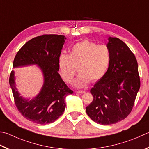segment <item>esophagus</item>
Instances as JSON below:
<instances>
[{
    "instance_id": "obj_1",
    "label": "esophagus",
    "mask_w": 149,
    "mask_h": 149,
    "mask_svg": "<svg viewBox=\"0 0 149 149\" xmlns=\"http://www.w3.org/2000/svg\"><path fill=\"white\" fill-rule=\"evenodd\" d=\"M77 93H79V94H82L85 93V91H76Z\"/></svg>"
}]
</instances>
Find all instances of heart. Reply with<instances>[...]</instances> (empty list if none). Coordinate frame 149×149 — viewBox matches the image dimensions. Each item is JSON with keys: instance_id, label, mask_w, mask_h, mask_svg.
<instances>
[{"instance_id": "heart-1", "label": "heart", "mask_w": 149, "mask_h": 149, "mask_svg": "<svg viewBox=\"0 0 149 149\" xmlns=\"http://www.w3.org/2000/svg\"><path fill=\"white\" fill-rule=\"evenodd\" d=\"M111 62V51L107 45H98L88 40H82L73 45L70 54L61 53L58 57L59 71L63 79L77 87H83L90 83L101 79L106 74Z\"/></svg>"}]
</instances>
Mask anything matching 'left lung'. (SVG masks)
Returning a JSON list of instances; mask_svg holds the SVG:
<instances>
[{"mask_svg": "<svg viewBox=\"0 0 149 149\" xmlns=\"http://www.w3.org/2000/svg\"><path fill=\"white\" fill-rule=\"evenodd\" d=\"M107 45L111 51L109 68L91 89L93 100L86 107L89 117L102 125L128 117L141 84L136 58L125 43L109 37Z\"/></svg>", "mask_w": 149, "mask_h": 149, "instance_id": "8db88e82", "label": "left lung"}]
</instances>
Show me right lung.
<instances>
[{"mask_svg": "<svg viewBox=\"0 0 149 149\" xmlns=\"http://www.w3.org/2000/svg\"><path fill=\"white\" fill-rule=\"evenodd\" d=\"M65 39L64 35L58 34L35 37L18 51L13 60V67L38 64L44 73L43 87L32 100L19 96L13 72H11L9 78L16 107L24 117L36 124H46L58 119L65 109L66 96L74 93L58 73V57Z\"/></svg>", "mask_w": 149, "mask_h": 149, "instance_id": "right-lung-1", "label": "right lung"}]
</instances>
